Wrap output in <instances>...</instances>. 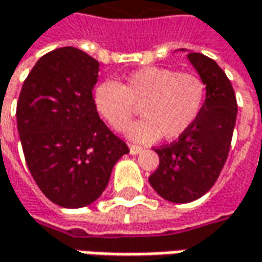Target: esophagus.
<instances>
[{"label": "esophagus", "mask_w": 262, "mask_h": 262, "mask_svg": "<svg viewBox=\"0 0 262 262\" xmlns=\"http://www.w3.org/2000/svg\"><path fill=\"white\" fill-rule=\"evenodd\" d=\"M129 148H130V155H139L141 151H142V147H139V145H135V144H130L129 145Z\"/></svg>", "instance_id": "34e87169"}]
</instances>
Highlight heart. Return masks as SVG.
Wrapping results in <instances>:
<instances>
[{"label": "heart", "instance_id": "1", "mask_svg": "<svg viewBox=\"0 0 262 262\" xmlns=\"http://www.w3.org/2000/svg\"><path fill=\"white\" fill-rule=\"evenodd\" d=\"M205 99V82L198 75L168 67H142L123 83L100 82L93 94L97 114L114 130L129 127L138 106L142 120L129 136L138 142L176 139L196 121Z\"/></svg>", "mask_w": 262, "mask_h": 262}]
</instances>
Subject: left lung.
<instances>
[{"label": "left lung", "mask_w": 262, "mask_h": 262, "mask_svg": "<svg viewBox=\"0 0 262 262\" xmlns=\"http://www.w3.org/2000/svg\"><path fill=\"white\" fill-rule=\"evenodd\" d=\"M187 58L205 82V102L190 129L156 148L159 168L148 179L162 198L180 204L195 201L213 187L225 165L237 118L235 93L225 72L198 52Z\"/></svg>", "instance_id": "8db88e82"}]
</instances>
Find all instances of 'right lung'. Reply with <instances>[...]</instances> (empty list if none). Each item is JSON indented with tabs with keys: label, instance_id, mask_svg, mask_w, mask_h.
Returning a JSON list of instances; mask_svg holds the SVG:
<instances>
[{
	"label": "right lung",
	"instance_id": "right-lung-1",
	"mask_svg": "<svg viewBox=\"0 0 262 262\" xmlns=\"http://www.w3.org/2000/svg\"><path fill=\"white\" fill-rule=\"evenodd\" d=\"M99 61L66 46L37 61L22 85L16 118L24 156L48 200L66 208L94 202L129 147L100 120L93 88Z\"/></svg>",
	"mask_w": 262,
	"mask_h": 262
}]
</instances>
